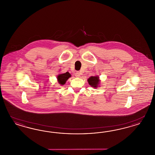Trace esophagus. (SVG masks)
<instances>
[{
    "label": "esophagus",
    "mask_w": 155,
    "mask_h": 155,
    "mask_svg": "<svg viewBox=\"0 0 155 155\" xmlns=\"http://www.w3.org/2000/svg\"><path fill=\"white\" fill-rule=\"evenodd\" d=\"M80 72H76V73H75V76L76 77H77V78H79V77H80Z\"/></svg>",
    "instance_id": "1"
}]
</instances>
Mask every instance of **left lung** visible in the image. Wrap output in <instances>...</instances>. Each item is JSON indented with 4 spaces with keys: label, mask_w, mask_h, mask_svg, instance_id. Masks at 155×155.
<instances>
[{
    "label": "left lung",
    "mask_w": 155,
    "mask_h": 155,
    "mask_svg": "<svg viewBox=\"0 0 155 155\" xmlns=\"http://www.w3.org/2000/svg\"><path fill=\"white\" fill-rule=\"evenodd\" d=\"M88 84L91 87H94V88H97L100 83L99 78V76H91L90 78L88 79Z\"/></svg>",
    "instance_id": "obj_1"
}]
</instances>
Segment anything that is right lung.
I'll return each instance as SVG.
<instances>
[{"mask_svg":"<svg viewBox=\"0 0 155 155\" xmlns=\"http://www.w3.org/2000/svg\"><path fill=\"white\" fill-rule=\"evenodd\" d=\"M71 76V75L68 72H67L66 73H64V74H59V75H58V76H57L58 81L60 85H64L65 84L66 81L68 80Z\"/></svg>","mask_w":155,"mask_h":155,"instance_id":"1","label":"right lung"}]
</instances>
